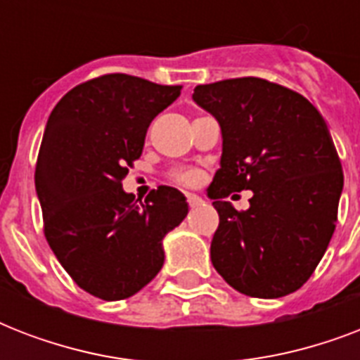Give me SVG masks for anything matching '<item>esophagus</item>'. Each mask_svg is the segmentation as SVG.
Masks as SVG:
<instances>
[{
	"label": "esophagus",
	"instance_id": "34e87169",
	"mask_svg": "<svg viewBox=\"0 0 360 360\" xmlns=\"http://www.w3.org/2000/svg\"><path fill=\"white\" fill-rule=\"evenodd\" d=\"M186 202H188L191 207H198V205H202L203 200L198 194H186Z\"/></svg>",
	"mask_w": 360,
	"mask_h": 360
}]
</instances>
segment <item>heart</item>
I'll list each match as a JSON object with an SVG mask.
<instances>
[{"mask_svg":"<svg viewBox=\"0 0 360 360\" xmlns=\"http://www.w3.org/2000/svg\"><path fill=\"white\" fill-rule=\"evenodd\" d=\"M175 181H179L183 185H194L198 181V172L194 169H181L175 174Z\"/></svg>","mask_w":360,"mask_h":360,"instance_id":"1","label":"heart"}]
</instances>
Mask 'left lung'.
Returning <instances> with one entry per match:
<instances>
[{"mask_svg":"<svg viewBox=\"0 0 360 360\" xmlns=\"http://www.w3.org/2000/svg\"><path fill=\"white\" fill-rule=\"evenodd\" d=\"M192 101L220 124V168L207 188L219 211L211 262L233 290L276 299L318 267L344 188L340 158L318 110L262 78L205 84ZM252 190L240 214L222 197Z\"/></svg>","mask_w":360,"mask_h":360,"instance_id":"8db88e82","label":"left lung"}]
</instances>
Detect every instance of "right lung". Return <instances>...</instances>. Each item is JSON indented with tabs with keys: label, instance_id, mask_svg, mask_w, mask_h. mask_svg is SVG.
Segmentation results:
<instances>
[{
	"label": "right lung",
	"instance_id": "obj_1",
	"mask_svg": "<svg viewBox=\"0 0 360 360\" xmlns=\"http://www.w3.org/2000/svg\"><path fill=\"white\" fill-rule=\"evenodd\" d=\"M179 95L181 86L106 75L70 89L48 117L35 169L44 236L98 299L120 301L149 284L164 265V237L188 213L174 186H158L140 205L121 186L151 121Z\"/></svg>",
	"mask_w": 360,
	"mask_h": 360
}]
</instances>
